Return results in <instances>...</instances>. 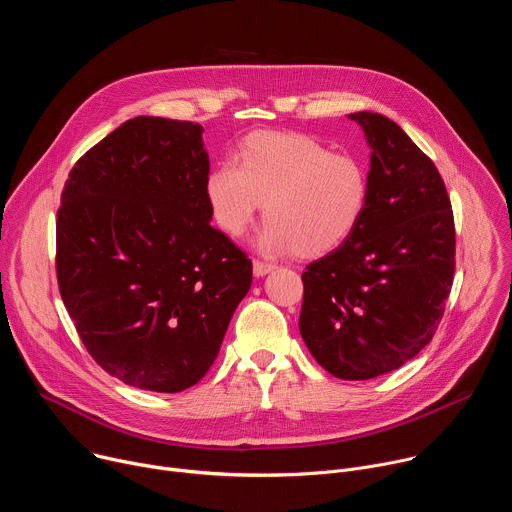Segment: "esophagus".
Returning a JSON list of instances; mask_svg holds the SVG:
<instances>
[{
  "label": "esophagus",
  "instance_id": "34e87169",
  "mask_svg": "<svg viewBox=\"0 0 512 512\" xmlns=\"http://www.w3.org/2000/svg\"><path fill=\"white\" fill-rule=\"evenodd\" d=\"M273 267H275V265H271V263H265V261L255 259V261H253V275H255V277H263V275H267L269 271H273Z\"/></svg>",
  "mask_w": 512,
  "mask_h": 512
}]
</instances>
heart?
Instances as JSON below:
<instances>
[{
	"instance_id": "obj_1",
	"label": "heart",
	"mask_w": 512,
	"mask_h": 512,
	"mask_svg": "<svg viewBox=\"0 0 512 512\" xmlns=\"http://www.w3.org/2000/svg\"><path fill=\"white\" fill-rule=\"evenodd\" d=\"M212 221L241 237L265 202L259 235L265 253L318 257L342 245L369 202V176L346 154H332L312 135L255 131L204 180Z\"/></svg>"
}]
</instances>
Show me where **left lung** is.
I'll return each instance as SVG.
<instances>
[{
  "mask_svg": "<svg viewBox=\"0 0 512 512\" xmlns=\"http://www.w3.org/2000/svg\"><path fill=\"white\" fill-rule=\"evenodd\" d=\"M371 148L369 202L354 233L302 273V338L330 375L399 369L444 316L454 281V212L435 164L389 117L348 115Z\"/></svg>",
  "mask_w": 512,
  "mask_h": 512,
  "instance_id": "left-lung-1",
  "label": "left lung"
}]
</instances>
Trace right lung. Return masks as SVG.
<instances>
[{"instance_id": "1", "label": "right lung", "mask_w": 512, "mask_h": 512, "mask_svg": "<svg viewBox=\"0 0 512 512\" xmlns=\"http://www.w3.org/2000/svg\"><path fill=\"white\" fill-rule=\"evenodd\" d=\"M202 125L135 117L70 170L56 218L68 316L111 377L158 393L196 385L253 281L210 227Z\"/></svg>"}]
</instances>
